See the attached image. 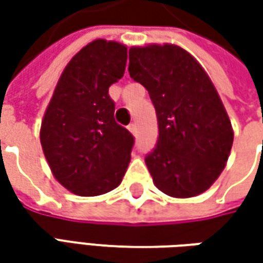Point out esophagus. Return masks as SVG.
<instances>
[{
    "mask_svg": "<svg viewBox=\"0 0 263 263\" xmlns=\"http://www.w3.org/2000/svg\"><path fill=\"white\" fill-rule=\"evenodd\" d=\"M127 128H128V132H130V133H132L133 136H136V133H137V126H136V124H135V123H132V124H130V126L127 127Z\"/></svg>",
    "mask_w": 263,
    "mask_h": 263,
    "instance_id": "esophagus-1",
    "label": "esophagus"
}]
</instances>
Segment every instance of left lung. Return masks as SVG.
I'll return each instance as SVG.
<instances>
[{"instance_id": "8db88e82", "label": "left lung", "mask_w": 263, "mask_h": 263, "mask_svg": "<svg viewBox=\"0 0 263 263\" xmlns=\"http://www.w3.org/2000/svg\"><path fill=\"white\" fill-rule=\"evenodd\" d=\"M128 73L146 87L158 118V142L145 158L154 184L168 196L206 192L226 168L234 132L205 68L174 44L128 49Z\"/></svg>"}]
</instances>
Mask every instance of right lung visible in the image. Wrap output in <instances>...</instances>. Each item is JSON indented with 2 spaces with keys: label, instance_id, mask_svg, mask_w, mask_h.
<instances>
[{
  "label": "right lung",
  "instance_id": "right-lung-1",
  "mask_svg": "<svg viewBox=\"0 0 263 263\" xmlns=\"http://www.w3.org/2000/svg\"><path fill=\"white\" fill-rule=\"evenodd\" d=\"M127 46L95 39L61 73L41 124V145L57 181L79 196L114 190L126 174L133 136L114 120L108 89L124 74Z\"/></svg>",
  "mask_w": 263,
  "mask_h": 263
}]
</instances>
